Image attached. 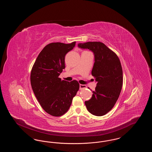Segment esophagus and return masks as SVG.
Listing matches in <instances>:
<instances>
[{"mask_svg":"<svg viewBox=\"0 0 152 152\" xmlns=\"http://www.w3.org/2000/svg\"><path fill=\"white\" fill-rule=\"evenodd\" d=\"M80 90H82V89H84L86 88V85H83V84H80Z\"/></svg>","mask_w":152,"mask_h":152,"instance_id":"34e87169","label":"esophagus"}]
</instances>
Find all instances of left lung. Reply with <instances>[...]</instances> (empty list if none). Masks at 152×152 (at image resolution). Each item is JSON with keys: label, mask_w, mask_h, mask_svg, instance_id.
Instances as JSON below:
<instances>
[{"label": "left lung", "mask_w": 152, "mask_h": 152, "mask_svg": "<svg viewBox=\"0 0 152 152\" xmlns=\"http://www.w3.org/2000/svg\"><path fill=\"white\" fill-rule=\"evenodd\" d=\"M81 49L94 54L92 75L97 82L91 99L85 101L88 110L97 116L105 115L116 104L123 86V69L116 53L99 42L78 44Z\"/></svg>", "instance_id": "8db88e82"}]
</instances>
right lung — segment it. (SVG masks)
<instances>
[{
  "mask_svg": "<svg viewBox=\"0 0 152 152\" xmlns=\"http://www.w3.org/2000/svg\"><path fill=\"white\" fill-rule=\"evenodd\" d=\"M52 43L40 52L31 72V84L37 100L52 116H62L68 110L73 98L79 89L76 80L66 81L58 77L65 68V56L75 46Z\"/></svg>",
  "mask_w": 152,
  "mask_h": 152,
  "instance_id": "1",
  "label": "right lung"
}]
</instances>
